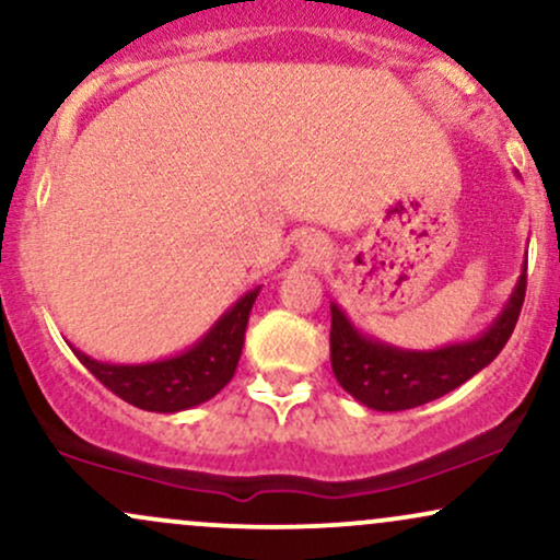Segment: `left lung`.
<instances>
[{
  "instance_id": "left-lung-1",
  "label": "left lung",
  "mask_w": 560,
  "mask_h": 560,
  "mask_svg": "<svg viewBox=\"0 0 560 560\" xmlns=\"http://www.w3.org/2000/svg\"><path fill=\"white\" fill-rule=\"evenodd\" d=\"M527 292V262L518 276L514 292L482 336L462 345H448L430 352L396 349L368 339L352 326L345 310L331 305V368L336 381L357 401L378 412H401L441 399L459 388L475 373L488 368L506 347L522 313Z\"/></svg>"
}]
</instances>
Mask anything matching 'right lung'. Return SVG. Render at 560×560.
<instances>
[{"label":"right lung","instance_id":"right-lung-1","mask_svg":"<svg viewBox=\"0 0 560 560\" xmlns=\"http://www.w3.org/2000/svg\"><path fill=\"white\" fill-rule=\"evenodd\" d=\"M260 287L234 302L232 307L213 323L198 345L170 360L145 362V365H109L72 349L83 365L104 383L112 394L145 412H182L213 399L232 381L237 370L245 328L250 318L253 302Z\"/></svg>","mask_w":560,"mask_h":560}]
</instances>
